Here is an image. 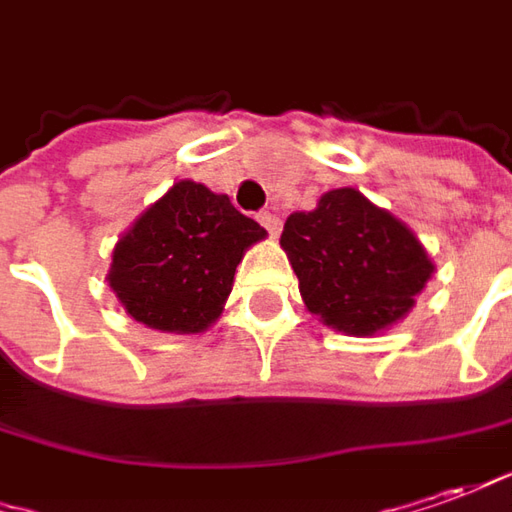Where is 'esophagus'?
<instances>
[{
  "label": "esophagus",
  "instance_id": "esophagus-1",
  "mask_svg": "<svg viewBox=\"0 0 512 512\" xmlns=\"http://www.w3.org/2000/svg\"><path fill=\"white\" fill-rule=\"evenodd\" d=\"M257 221H260V224H263V227L269 229L271 235H280V227H283V224H280V218H277V215H274V212H257Z\"/></svg>",
  "mask_w": 512,
  "mask_h": 512
}]
</instances>
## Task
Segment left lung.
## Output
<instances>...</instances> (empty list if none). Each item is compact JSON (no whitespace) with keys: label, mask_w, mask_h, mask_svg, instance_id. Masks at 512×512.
<instances>
[{"label":"left lung","mask_w":512,"mask_h":512,"mask_svg":"<svg viewBox=\"0 0 512 512\" xmlns=\"http://www.w3.org/2000/svg\"><path fill=\"white\" fill-rule=\"evenodd\" d=\"M280 246L308 311L356 336L409 314L434 271L415 232L353 187L325 193L316 210L288 215Z\"/></svg>","instance_id":"8db88e82"}]
</instances>
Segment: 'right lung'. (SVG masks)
<instances>
[{
	"mask_svg": "<svg viewBox=\"0 0 512 512\" xmlns=\"http://www.w3.org/2000/svg\"><path fill=\"white\" fill-rule=\"evenodd\" d=\"M263 238L227 196L179 182L120 238L109 285L142 325L201 333L221 314L243 252Z\"/></svg>",
	"mask_w": 512,
	"mask_h": 512,
	"instance_id": "1",
	"label": "right lung"
}]
</instances>
